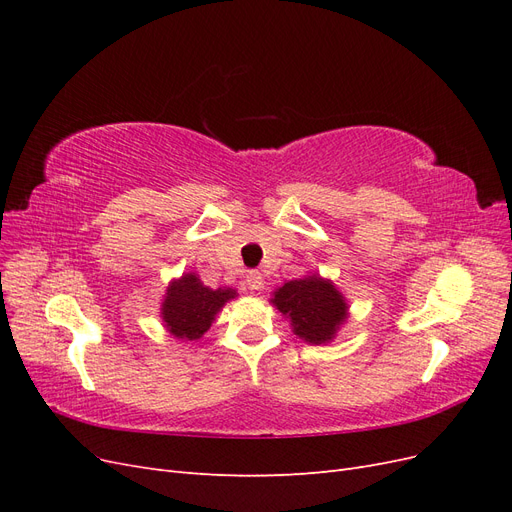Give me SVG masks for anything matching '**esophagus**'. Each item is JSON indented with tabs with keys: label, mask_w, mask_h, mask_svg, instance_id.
<instances>
[{
	"label": "esophagus",
	"mask_w": 512,
	"mask_h": 512,
	"mask_svg": "<svg viewBox=\"0 0 512 512\" xmlns=\"http://www.w3.org/2000/svg\"><path fill=\"white\" fill-rule=\"evenodd\" d=\"M247 286H250L252 290H262L265 280H262V275L258 271H252V273H247Z\"/></svg>",
	"instance_id": "obj_1"
}]
</instances>
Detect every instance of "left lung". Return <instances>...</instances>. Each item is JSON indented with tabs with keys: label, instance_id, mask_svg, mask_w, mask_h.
<instances>
[{
	"label": "left lung",
	"instance_id": "8db88e82",
	"mask_svg": "<svg viewBox=\"0 0 512 512\" xmlns=\"http://www.w3.org/2000/svg\"><path fill=\"white\" fill-rule=\"evenodd\" d=\"M271 303L290 322L292 333L312 346L333 342L350 314L342 290L318 273L284 282L273 290Z\"/></svg>",
	"mask_w": 512,
	"mask_h": 512
}]
</instances>
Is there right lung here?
<instances>
[{
    "label": "right lung",
    "mask_w": 512,
    "mask_h": 512,
    "mask_svg": "<svg viewBox=\"0 0 512 512\" xmlns=\"http://www.w3.org/2000/svg\"><path fill=\"white\" fill-rule=\"evenodd\" d=\"M235 297H239L235 288H209L196 273H183L168 284L160 305V318L170 335L185 342H198L222 307Z\"/></svg>",
    "instance_id": "obj_1"
}]
</instances>
